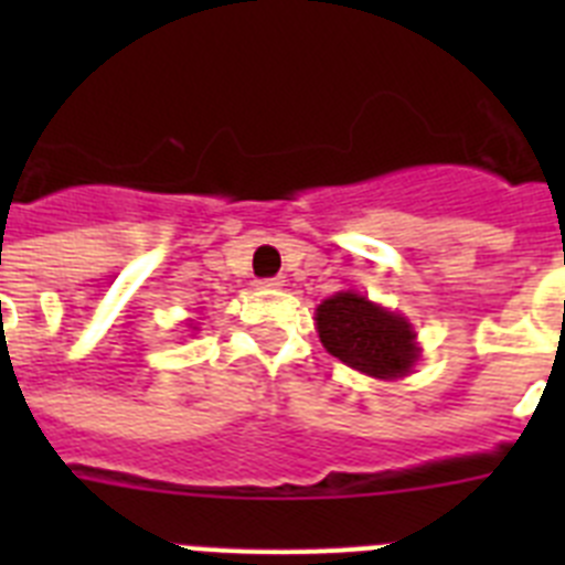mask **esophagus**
Segmentation results:
<instances>
[{
	"label": "esophagus",
	"instance_id": "esophagus-1",
	"mask_svg": "<svg viewBox=\"0 0 565 565\" xmlns=\"http://www.w3.org/2000/svg\"><path fill=\"white\" fill-rule=\"evenodd\" d=\"M282 282H286V279H282V277H266V279H257V286H259V288H279V286H282Z\"/></svg>",
	"mask_w": 565,
	"mask_h": 565
}]
</instances>
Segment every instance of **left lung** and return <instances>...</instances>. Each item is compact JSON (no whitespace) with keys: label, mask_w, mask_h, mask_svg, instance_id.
Returning <instances> with one entry per match:
<instances>
[{"label":"left lung","mask_w":565,"mask_h":565,"mask_svg":"<svg viewBox=\"0 0 565 565\" xmlns=\"http://www.w3.org/2000/svg\"><path fill=\"white\" fill-rule=\"evenodd\" d=\"M319 339L328 353L376 379H396L416 362V333L407 319L359 294H337L317 308Z\"/></svg>","instance_id":"left-lung-1"}]
</instances>
